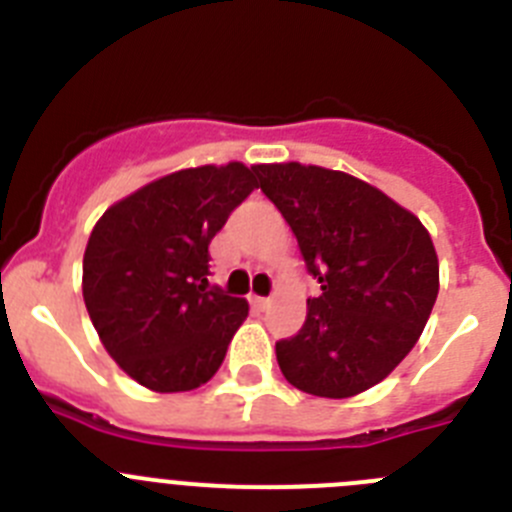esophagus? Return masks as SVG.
Masks as SVG:
<instances>
[{"instance_id": "obj_1", "label": "esophagus", "mask_w": 512, "mask_h": 512, "mask_svg": "<svg viewBox=\"0 0 512 512\" xmlns=\"http://www.w3.org/2000/svg\"><path fill=\"white\" fill-rule=\"evenodd\" d=\"M248 302H251V305L256 307V310H266V307L271 305L269 297H259V295H251V297H248Z\"/></svg>"}]
</instances>
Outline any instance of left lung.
Segmentation results:
<instances>
[{"mask_svg": "<svg viewBox=\"0 0 512 512\" xmlns=\"http://www.w3.org/2000/svg\"><path fill=\"white\" fill-rule=\"evenodd\" d=\"M297 238L320 295L277 343L284 379L315 397H354L410 354L438 295V256L418 217L343 171L251 166Z\"/></svg>", "mask_w": 512, "mask_h": 512, "instance_id": "8db88e82", "label": "left lung"}]
</instances>
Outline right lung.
I'll return each instance as SVG.
<instances>
[{
	"label": "right lung",
	"mask_w": 512,
	"mask_h": 512,
	"mask_svg": "<svg viewBox=\"0 0 512 512\" xmlns=\"http://www.w3.org/2000/svg\"><path fill=\"white\" fill-rule=\"evenodd\" d=\"M256 189L241 161L166 174L104 210L84 251L81 292L107 354L153 392L215 377L248 318L243 297L210 287V241Z\"/></svg>",
	"instance_id": "right-lung-1"
}]
</instances>
